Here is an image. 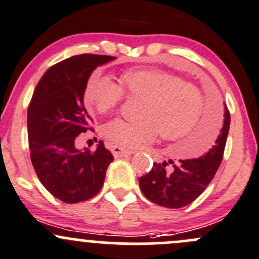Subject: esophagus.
Instances as JSON below:
<instances>
[{
	"label": "esophagus",
	"instance_id": "esophagus-1",
	"mask_svg": "<svg viewBox=\"0 0 259 259\" xmlns=\"http://www.w3.org/2000/svg\"><path fill=\"white\" fill-rule=\"evenodd\" d=\"M111 151H113L115 158H119V156L132 155V154L134 153L133 150H127V149L121 148V146H113V148H111Z\"/></svg>",
	"mask_w": 259,
	"mask_h": 259
}]
</instances>
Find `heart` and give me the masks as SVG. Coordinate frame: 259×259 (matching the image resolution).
<instances>
[{
	"mask_svg": "<svg viewBox=\"0 0 259 259\" xmlns=\"http://www.w3.org/2000/svg\"><path fill=\"white\" fill-rule=\"evenodd\" d=\"M143 95L137 119L116 117L101 127V135L111 144L137 148L158 134L166 139L183 137L199 119L203 93L195 83L161 69H130L121 82L101 70L89 77L83 90L86 105L100 114L114 110L126 96Z\"/></svg>",
	"mask_w": 259,
	"mask_h": 259,
	"instance_id": "b5f03b06",
	"label": "heart"
}]
</instances>
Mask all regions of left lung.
I'll return each mask as SVG.
<instances>
[{
	"label": "left lung",
	"mask_w": 259,
	"mask_h": 259,
	"mask_svg": "<svg viewBox=\"0 0 259 259\" xmlns=\"http://www.w3.org/2000/svg\"><path fill=\"white\" fill-rule=\"evenodd\" d=\"M231 114L224 105V121L218 138L207 154L197 159L154 163L153 168L139 178L143 194L150 202L166 208H182L194 202L209 185L222 163ZM172 166L168 168V164Z\"/></svg>",
	"instance_id": "left-lung-1"
}]
</instances>
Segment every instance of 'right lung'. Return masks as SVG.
I'll return each mask as SVG.
<instances>
[{"instance_id": "right-lung-1", "label": "right lung", "mask_w": 259, "mask_h": 259, "mask_svg": "<svg viewBox=\"0 0 259 259\" xmlns=\"http://www.w3.org/2000/svg\"><path fill=\"white\" fill-rule=\"evenodd\" d=\"M115 57L82 54L51 66L36 85L27 110L31 161L44 187L64 203L83 202L99 193L114 156L104 143L96 150L75 146L93 129L83 106L91 72Z\"/></svg>"}]
</instances>
